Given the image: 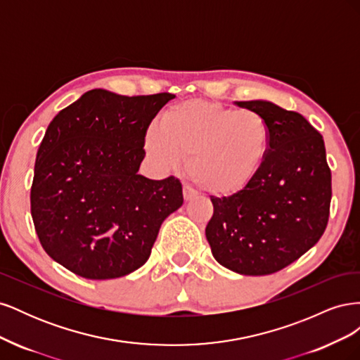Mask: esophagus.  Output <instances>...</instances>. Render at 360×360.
Here are the masks:
<instances>
[{
    "label": "esophagus",
    "instance_id": "1",
    "mask_svg": "<svg viewBox=\"0 0 360 360\" xmlns=\"http://www.w3.org/2000/svg\"><path fill=\"white\" fill-rule=\"evenodd\" d=\"M195 197H197V192H195L191 186H183V198H184V202H189L192 201Z\"/></svg>",
    "mask_w": 360,
    "mask_h": 360
}]
</instances>
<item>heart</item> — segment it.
I'll list each match as a JSON object with an SVG mask.
<instances>
[{
    "label": "heart",
    "mask_w": 360,
    "mask_h": 360,
    "mask_svg": "<svg viewBox=\"0 0 360 360\" xmlns=\"http://www.w3.org/2000/svg\"><path fill=\"white\" fill-rule=\"evenodd\" d=\"M144 139L147 156L160 169L186 171L209 193L233 195L254 180L266 160L270 132L266 120L252 111L209 101L169 106Z\"/></svg>",
    "instance_id": "obj_1"
}]
</instances>
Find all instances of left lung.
Masks as SVG:
<instances>
[{"label":"left lung","instance_id":"obj_1","mask_svg":"<svg viewBox=\"0 0 360 360\" xmlns=\"http://www.w3.org/2000/svg\"><path fill=\"white\" fill-rule=\"evenodd\" d=\"M266 120L270 146L246 188L216 198L205 237L214 259L236 274L279 271L320 240L329 221L332 174L323 136L299 112L267 101L234 102Z\"/></svg>","mask_w":360,"mask_h":360}]
</instances>
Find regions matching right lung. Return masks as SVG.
<instances>
[{
    "mask_svg": "<svg viewBox=\"0 0 360 360\" xmlns=\"http://www.w3.org/2000/svg\"><path fill=\"white\" fill-rule=\"evenodd\" d=\"M172 97L94 89L49 123L36 156L31 216L46 254L75 275L132 274L146 264L162 222L181 207L177 179L138 174L147 129Z\"/></svg>",
    "mask_w": 360,
    "mask_h": 360,
    "instance_id": "right-lung-1",
    "label": "right lung"
}]
</instances>
